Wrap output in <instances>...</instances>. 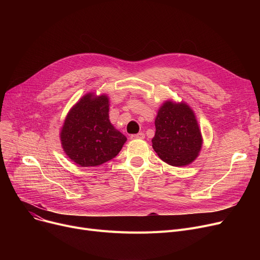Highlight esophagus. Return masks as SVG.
Here are the masks:
<instances>
[{
    "label": "esophagus",
    "mask_w": 260,
    "mask_h": 260,
    "mask_svg": "<svg viewBox=\"0 0 260 260\" xmlns=\"http://www.w3.org/2000/svg\"><path fill=\"white\" fill-rule=\"evenodd\" d=\"M144 137H145V135L143 133H138L136 135H132L131 139H133V140H135V139H144Z\"/></svg>",
    "instance_id": "obj_1"
}]
</instances>
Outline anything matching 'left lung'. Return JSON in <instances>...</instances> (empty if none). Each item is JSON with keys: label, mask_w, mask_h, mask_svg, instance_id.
I'll return each mask as SVG.
<instances>
[{"label": "left lung", "mask_w": 260, "mask_h": 260, "mask_svg": "<svg viewBox=\"0 0 260 260\" xmlns=\"http://www.w3.org/2000/svg\"><path fill=\"white\" fill-rule=\"evenodd\" d=\"M153 148L159 158L173 167H185L195 161L203 139L195 113L185 102L167 100L155 119Z\"/></svg>", "instance_id": "obj_1"}]
</instances>
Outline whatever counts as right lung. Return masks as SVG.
Masks as SVG:
<instances>
[{
  "instance_id": "obj_1",
  "label": "right lung",
  "mask_w": 260,
  "mask_h": 260,
  "mask_svg": "<svg viewBox=\"0 0 260 260\" xmlns=\"http://www.w3.org/2000/svg\"><path fill=\"white\" fill-rule=\"evenodd\" d=\"M106 94H84L68 112L60 132L64 153L82 168L97 167L115 158L126 137L109 121Z\"/></svg>"
}]
</instances>
